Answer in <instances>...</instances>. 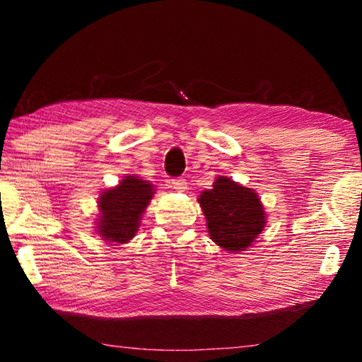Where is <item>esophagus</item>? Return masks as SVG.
<instances>
[{
    "label": "esophagus",
    "instance_id": "1",
    "mask_svg": "<svg viewBox=\"0 0 362 362\" xmlns=\"http://www.w3.org/2000/svg\"><path fill=\"white\" fill-rule=\"evenodd\" d=\"M170 185H173V188L175 189V192H179V193L185 192V189H187L185 179H174L173 182H170Z\"/></svg>",
    "mask_w": 362,
    "mask_h": 362
}]
</instances>
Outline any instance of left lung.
Masks as SVG:
<instances>
[{
	"mask_svg": "<svg viewBox=\"0 0 362 362\" xmlns=\"http://www.w3.org/2000/svg\"><path fill=\"white\" fill-rule=\"evenodd\" d=\"M198 203L211 240L231 254L252 246L267 225V212L255 189L218 175L211 189L201 192Z\"/></svg>",
	"mask_w": 362,
	"mask_h": 362,
	"instance_id": "1",
	"label": "left lung"
}]
</instances>
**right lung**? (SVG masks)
<instances>
[{"label":"right lung","instance_id":"1","mask_svg":"<svg viewBox=\"0 0 362 362\" xmlns=\"http://www.w3.org/2000/svg\"><path fill=\"white\" fill-rule=\"evenodd\" d=\"M153 194L155 187L134 174L126 175L116 187L103 189L97 201V235L113 246L129 243L136 236Z\"/></svg>","mask_w":362,"mask_h":362}]
</instances>
